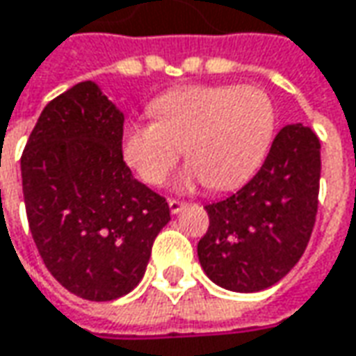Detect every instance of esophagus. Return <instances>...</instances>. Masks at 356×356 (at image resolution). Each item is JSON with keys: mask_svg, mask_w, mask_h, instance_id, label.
Masks as SVG:
<instances>
[{"mask_svg": "<svg viewBox=\"0 0 356 356\" xmlns=\"http://www.w3.org/2000/svg\"><path fill=\"white\" fill-rule=\"evenodd\" d=\"M185 207V202H181V200H175V198H171L169 200V210H171V214H179L181 210Z\"/></svg>", "mask_w": 356, "mask_h": 356, "instance_id": "obj_1", "label": "esophagus"}]
</instances>
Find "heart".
Masks as SVG:
<instances>
[{"label":"heart","instance_id":"b5f03b06","mask_svg":"<svg viewBox=\"0 0 356 356\" xmlns=\"http://www.w3.org/2000/svg\"><path fill=\"white\" fill-rule=\"evenodd\" d=\"M156 120L130 122L122 158L147 185H161L185 149L177 191L207 183L224 191L243 183L269 152L277 128L270 97L253 86H187L152 101Z\"/></svg>","mask_w":356,"mask_h":356}]
</instances>
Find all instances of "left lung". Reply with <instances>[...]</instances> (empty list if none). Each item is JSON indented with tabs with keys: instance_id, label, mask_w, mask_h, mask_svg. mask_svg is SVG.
<instances>
[{
	"instance_id": "left-lung-1",
	"label": "left lung",
	"mask_w": 356,
	"mask_h": 356,
	"mask_svg": "<svg viewBox=\"0 0 356 356\" xmlns=\"http://www.w3.org/2000/svg\"><path fill=\"white\" fill-rule=\"evenodd\" d=\"M320 147L310 127L286 124L255 177L207 207L210 226L197 253L214 284L259 292L298 263L318 212Z\"/></svg>"
}]
</instances>
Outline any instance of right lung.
I'll use <instances>...</instances> for the list:
<instances>
[{"label":"right lung","instance_id":"obj_1","mask_svg":"<svg viewBox=\"0 0 356 356\" xmlns=\"http://www.w3.org/2000/svg\"><path fill=\"white\" fill-rule=\"evenodd\" d=\"M124 113L95 81L50 101L21 158L36 249L52 277L79 298L108 302L136 286L169 220L165 198L122 159Z\"/></svg>","mask_w":356,"mask_h":356}]
</instances>
